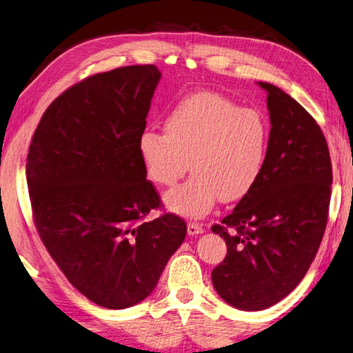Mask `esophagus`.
<instances>
[{
	"label": "esophagus",
	"mask_w": 353,
	"mask_h": 353,
	"mask_svg": "<svg viewBox=\"0 0 353 353\" xmlns=\"http://www.w3.org/2000/svg\"><path fill=\"white\" fill-rule=\"evenodd\" d=\"M203 232V225L199 224V222H189L188 224V233L189 235H199V233Z\"/></svg>",
	"instance_id": "34e87169"
}]
</instances>
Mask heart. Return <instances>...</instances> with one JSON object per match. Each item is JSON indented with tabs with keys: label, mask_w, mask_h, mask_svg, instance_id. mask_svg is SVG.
Segmentation results:
<instances>
[{
	"label": "heart",
	"mask_w": 353,
	"mask_h": 353,
	"mask_svg": "<svg viewBox=\"0 0 353 353\" xmlns=\"http://www.w3.org/2000/svg\"><path fill=\"white\" fill-rule=\"evenodd\" d=\"M164 132L145 129L139 154L146 175L159 186H173L186 173L194 175L165 195L173 213L199 218L222 202H236L262 176L270 151V126L262 113L243 108L214 93H195L172 108Z\"/></svg>",
	"instance_id": "heart-1"
}]
</instances>
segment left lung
Returning a JSON list of instances; mask_svg holds the SVG:
<instances>
[{"label": "left lung", "mask_w": 353, "mask_h": 353, "mask_svg": "<svg viewBox=\"0 0 353 353\" xmlns=\"http://www.w3.org/2000/svg\"><path fill=\"white\" fill-rule=\"evenodd\" d=\"M267 91L270 151L256 188L211 230L227 256L211 271L218 295L241 311H262L305 278L328 221L332 159L316 120L278 86Z\"/></svg>", "instance_id": "left-lung-1"}]
</instances>
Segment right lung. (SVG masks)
I'll return each instance as SVG.
<instances>
[{"label": "right lung", "instance_id": "add662e5", "mask_svg": "<svg viewBox=\"0 0 353 353\" xmlns=\"http://www.w3.org/2000/svg\"><path fill=\"white\" fill-rule=\"evenodd\" d=\"M161 72L118 68L70 86L48 105L26 158L32 221L68 281L96 305L124 309L145 300L186 222L165 213L139 154Z\"/></svg>", "mask_w": 353, "mask_h": 353}]
</instances>
